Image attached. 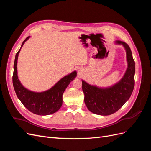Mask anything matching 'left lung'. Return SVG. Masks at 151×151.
<instances>
[{
    "mask_svg": "<svg viewBox=\"0 0 151 151\" xmlns=\"http://www.w3.org/2000/svg\"><path fill=\"white\" fill-rule=\"evenodd\" d=\"M115 43L122 45L126 50L128 67L122 79L106 88H98L82 81L86 106L91 112L99 115H109L116 112L129 100L134 88L135 66L131 50L122 41L118 40Z\"/></svg>",
    "mask_w": 151,
    "mask_h": 151,
    "instance_id": "left-lung-1",
    "label": "left lung"
}]
</instances>
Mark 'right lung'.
<instances>
[{"label": "right lung", "mask_w": 151, "mask_h": 151, "mask_svg": "<svg viewBox=\"0 0 151 151\" xmlns=\"http://www.w3.org/2000/svg\"><path fill=\"white\" fill-rule=\"evenodd\" d=\"M29 37L28 36L24 40L21 48ZM21 48L16 55L12 76L13 86L18 99L29 111L36 115H48L57 112L62 105L63 92L70 82L76 77V71L63 77L52 88L46 91L36 93L29 91L21 84L17 76V63Z\"/></svg>", "instance_id": "right-lung-1"}]
</instances>
